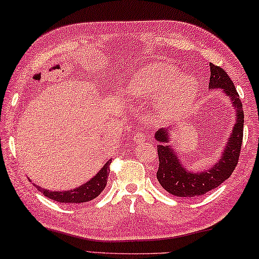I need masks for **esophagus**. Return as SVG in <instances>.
I'll use <instances>...</instances> for the list:
<instances>
[{"mask_svg":"<svg viewBox=\"0 0 259 259\" xmlns=\"http://www.w3.org/2000/svg\"><path fill=\"white\" fill-rule=\"evenodd\" d=\"M134 141L137 143H143L144 141H146V134L142 132H138L134 135Z\"/></svg>","mask_w":259,"mask_h":259,"instance_id":"obj_1","label":"esophagus"}]
</instances>
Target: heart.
<instances>
[{
  "instance_id": "heart-1",
  "label": "heart",
  "mask_w": 259,
  "mask_h": 259,
  "mask_svg": "<svg viewBox=\"0 0 259 259\" xmlns=\"http://www.w3.org/2000/svg\"><path fill=\"white\" fill-rule=\"evenodd\" d=\"M199 86L193 76L182 74L166 62L144 67L127 85V93L137 99L156 98V107L162 116H180L191 107Z\"/></svg>"
}]
</instances>
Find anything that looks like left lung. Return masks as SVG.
<instances>
[{
	"label": "left lung",
	"mask_w": 259,
	"mask_h": 259,
	"mask_svg": "<svg viewBox=\"0 0 259 259\" xmlns=\"http://www.w3.org/2000/svg\"><path fill=\"white\" fill-rule=\"evenodd\" d=\"M209 89H222L231 98V101L237 110V120L221 159L209 170L202 173H191L183 168L179 158L176 157V153L170 149V146L168 144L164 146V143L169 141L168 130L160 128L156 133V140L159 143V146H157L158 158H159L157 180L167 192L176 197L196 198L216 189L230 178L239 161L244 121L241 100L234 88L233 81L223 68L215 66L214 63H209Z\"/></svg>",
	"instance_id": "obj_1"
}]
</instances>
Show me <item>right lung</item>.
<instances>
[{
    "mask_svg": "<svg viewBox=\"0 0 259 259\" xmlns=\"http://www.w3.org/2000/svg\"><path fill=\"white\" fill-rule=\"evenodd\" d=\"M110 164L111 160H108L106 165L103 166L102 169H100L99 173L94 176L92 180L89 182L80 185L79 188H76L74 190H68V191H49L47 189H43L35 185L37 191L43 193L45 197L49 199H52L54 201L58 202H66V203H80V202H88L93 200L97 198L100 193H101L107 185L108 176L110 173Z\"/></svg>",
    "mask_w": 259,
    "mask_h": 259,
    "instance_id": "obj_1",
    "label": "right lung"
}]
</instances>
